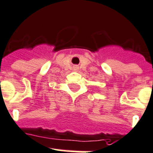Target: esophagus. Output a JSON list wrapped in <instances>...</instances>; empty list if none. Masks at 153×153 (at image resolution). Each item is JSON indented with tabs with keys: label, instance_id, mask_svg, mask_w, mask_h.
Returning <instances> with one entry per match:
<instances>
[{
	"label": "esophagus",
	"instance_id": "34e87169",
	"mask_svg": "<svg viewBox=\"0 0 153 153\" xmlns=\"http://www.w3.org/2000/svg\"><path fill=\"white\" fill-rule=\"evenodd\" d=\"M74 71H78V70H79V67H74Z\"/></svg>",
	"mask_w": 153,
	"mask_h": 153
}]
</instances>
